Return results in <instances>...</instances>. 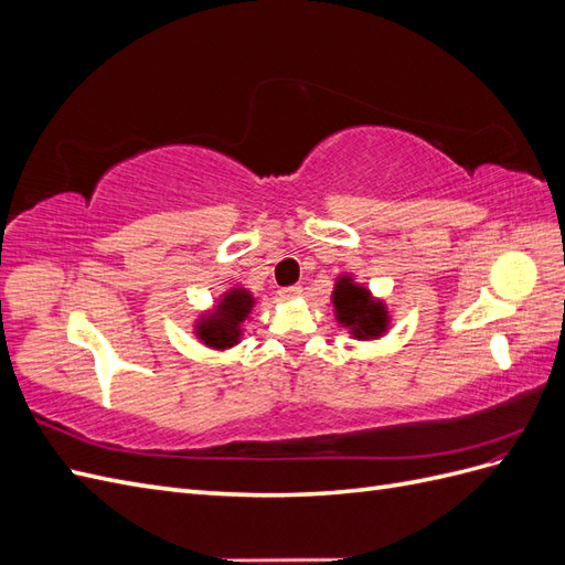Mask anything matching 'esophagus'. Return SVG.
<instances>
[{
	"label": "esophagus",
	"instance_id": "34e87169",
	"mask_svg": "<svg viewBox=\"0 0 565 565\" xmlns=\"http://www.w3.org/2000/svg\"><path fill=\"white\" fill-rule=\"evenodd\" d=\"M301 295V285H289L280 289V297L282 299H297Z\"/></svg>",
	"mask_w": 565,
	"mask_h": 565
}]
</instances>
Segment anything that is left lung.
<instances>
[{"label":"left lung","mask_w":565,"mask_h":565,"mask_svg":"<svg viewBox=\"0 0 565 565\" xmlns=\"http://www.w3.org/2000/svg\"><path fill=\"white\" fill-rule=\"evenodd\" d=\"M334 316L341 328L355 339H377L388 328V313L382 301L370 297V289L355 285L351 276H341L332 292Z\"/></svg>","instance_id":"1"}]
</instances>
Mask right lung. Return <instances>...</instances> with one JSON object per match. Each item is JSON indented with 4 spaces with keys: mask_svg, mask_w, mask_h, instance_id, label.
<instances>
[{
    "mask_svg": "<svg viewBox=\"0 0 565 565\" xmlns=\"http://www.w3.org/2000/svg\"><path fill=\"white\" fill-rule=\"evenodd\" d=\"M254 297L243 287H233L218 299L214 313L204 316L195 324L200 341L212 349H231L243 337V322L252 313Z\"/></svg>",
    "mask_w": 565,
    "mask_h": 565,
    "instance_id": "add662e5",
    "label": "right lung"
}]
</instances>
